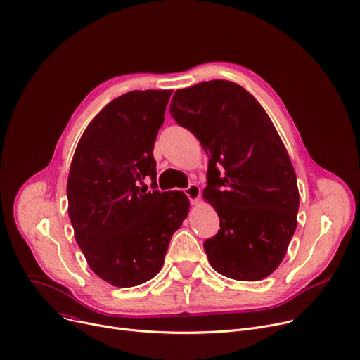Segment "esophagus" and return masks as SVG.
Wrapping results in <instances>:
<instances>
[{"instance_id": "esophagus-1", "label": "esophagus", "mask_w": 360, "mask_h": 360, "mask_svg": "<svg viewBox=\"0 0 360 360\" xmlns=\"http://www.w3.org/2000/svg\"><path fill=\"white\" fill-rule=\"evenodd\" d=\"M184 193H186L187 198L190 199V202H191L193 205L199 202L200 195H202L200 187H199L196 183H191V184H188V187H186V188H184Z\"/></svg>"}]
</instances>
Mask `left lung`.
I'll use <instances>...</instances> for the list:
<instances>
[{
    "instance_id": "8db88e82",
    "label": "left lung",
    "mask_w": 360,
    "mask_h": 360,
    "mask_svg": "<svg viewBox=\"0 0 360 360\" xmlns=\"http://www.w3.org/2000/svg\"><path fill=\"white\" fill-rule=\"evenodd\" d=\"M170 112L210 155L203 198L220 220L203 243L210 265L238 281L266 278L287 254L300 205L292 162L271 118L229 80L177 89Z\"/></svg>"
}]
</instances>
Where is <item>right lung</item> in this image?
I'll return each mask as SVG.
<instances>
[{
	"label": "right lung",
	"mask_w": 360,
	"mask_h": 360,
	"mask_svg": "<svg viewBox=\"0 0 360 360\" xmlns=\"http://www.w3.org/2000/svg\"><path fill=\"white\" fill-rule=\"evenodd\" d=\"M173 91H132L110 101L75 150L68 212L89 268L128 288L160 272L173 233L187 217L183 191L143 190L155 177L154 143Z\"/></svg>",
	"instance_id": "obj_1"
}]
</instances>
